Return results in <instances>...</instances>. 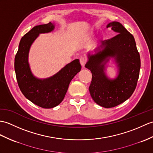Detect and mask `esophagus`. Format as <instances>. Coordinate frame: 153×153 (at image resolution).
I'll return each mask as SVG.
<instances>
[{
	"label": "esophagus",
	"instance_id": "esophagus-1",
	"mask_svg": "<svg viewBox=\"0 0 153 153\" xmlns=\"http://www.w3.org/2000/svg\"><path fill=\"white\" fill-rule=\"evenodd\" d=\"M79 61H80L81 65L83 67H84L85 65V64H86V62H87V59H85V57H81L79 60Z\"/></svg>",
	"mask_w": 153,
	"mask_h": 153
}]
</instances>
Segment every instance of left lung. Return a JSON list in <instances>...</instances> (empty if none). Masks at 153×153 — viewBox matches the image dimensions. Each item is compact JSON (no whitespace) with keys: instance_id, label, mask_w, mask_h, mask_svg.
<instances>
[{"instance_id":"left-lung-1","label":"left lung","mask_w":153,"mask_h":153,"mask_svg":"<svg viewBox=\"0 0 153 153\" xmlns=\"http://www.w3.org/2000/svg\"><path fill=\"white\" fill-rule=\"evenodd\" d=\"M106 27H111L118 34L102 41L94 54L88 53L85 68L91 70L93 76L89 87L92 98L102 107L110 108L125 102L133 94L141 61L134 36L121 23L113 21ZM111 58L117 67L115 79H110L105 72L106 65Z\"/></svg>"}]
</instances>
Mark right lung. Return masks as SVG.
Here are the masks:
<instances>
[{"label": "right lung", "mask_w": 153, "mask_h": 153, "mask_svg": "<svg viewBox=\"0 0 153 153\" xmlns=\"http://www.w3.org/2000/svg\"><path fill=\"white\" fill-rule=\"evenodd\" d=\"M54 28L55 24L49 22L35 26L25 34L14 62L17 83L23 94L33 104L45 109L55 108L63 100L70 81L81 68L79 60L75 59L49 77L40 79L34 76L28 62L30 48L39 34L51 33Z\"/></svg>", "instance_id": "right-lung-1"}]
</instances>
